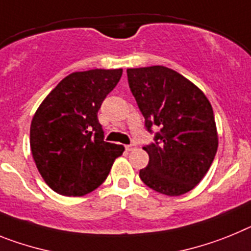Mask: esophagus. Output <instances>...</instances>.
<instances>
[{
	"mask_svg": "<svg viewBox=\"0 0 251 251\" xmlns=\"http://www.w3.org/2000/svg\"><path fill=\"white\" fill-rule=\"evenodd\" d=\"M126 150H127V151H131V150H135L136 149V145H135V144H128V145H126Z\"/></svg>",
	"mask_w": 251,
	"mask_h": 251,
	"instance_id": "esophagus-1",
	"label": "esophagus"
}]
</instances>
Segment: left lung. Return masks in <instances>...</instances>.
<instances>
[{"mask_svg": "<svg viewBox=\"0 0 251 251\" xmlns=\"http://www.w3.org/2000/svg\"><path fill=\"white\" fill-rule=\"evenodd\" d=\"M130 91L154 134L143 148L149 154L139 177L167 196L184 195L208 172L219 139L210 101L191 80L163 65L127 69Z\"/></svg>", "mask_w": 251, "mask_h": 251, "instance_id": "obj_1", "label": "left lung"}]
</instances>
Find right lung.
I'll list each match as a JSON object with an SVG mask.
<instances>
[{
	"label": "right lung",
	"mask_w": 251,
	"mask_h": 251,
	"mask_svg": "<svg viewBox=\"0 0 251 251\" xmlns=\"http://www.w3.org/2000/svg\"><path fill=\"white\" fill-rule=\"evenodd\" d=\"M123 69L75 72L41 102L30 126L39 173L63 196L80 197L99 188L125 148L106 143L97 113L119 83Z\"/></svg>",
	"instance_id": "right-lung-1"
}]
</instances>
